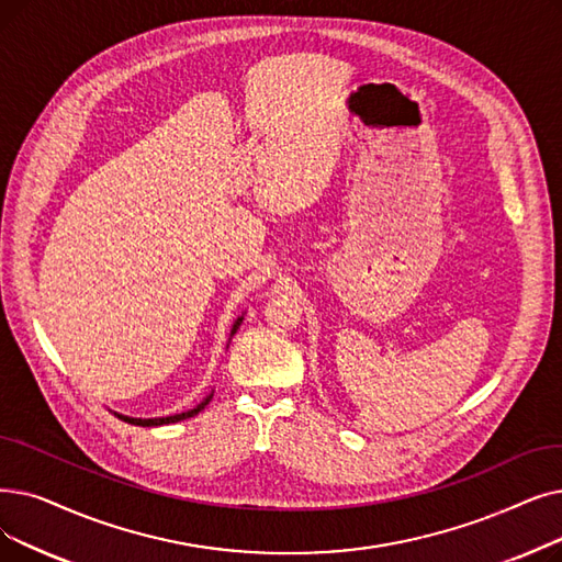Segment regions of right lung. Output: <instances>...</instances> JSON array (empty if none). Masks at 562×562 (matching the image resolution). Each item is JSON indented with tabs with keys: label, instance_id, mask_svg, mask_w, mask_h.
<instances>
[{
	"label": "right lung",
	"instance_id": "right-lung-1",
	"mask_svg": "<svg viewBox=\"0 0 562 562\" xmlns=\"http://www.w3.org/2000/svg\"><path fill=\"white\" fill-rule=\"evenodd\" d=\"M240 322H243V319H238V322L234 324L232 335L238 330ZM209 402H211V397H206L202 404H198V406L190 408V411H186V413H177V416H167V418H149V420H142V418H126V416H119V418H121V420H126V423H131V425H139V427H158V425H169V423H179V420H186V418L198 416V413H200Z\"/></svg>",
	"mask_w": 562,
	"mask_h": 562
}]
</instances>
